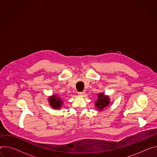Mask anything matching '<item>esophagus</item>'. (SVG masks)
<instances>
[{"mask_svg": "<svg viewBox=\"0 0 157 157\" xmlns=\"http://www.w3.org/2000/svg\"><path fill=\"white\" fill-rule=\"evenodd\" d=\"M85 94V91H81V92H79L78 94L80 96H83Z\"/></svg>", "mask_w": 157, "mask_h": 157, "instance_id": "34e87169", "label": "esophagus"}]
</instances>
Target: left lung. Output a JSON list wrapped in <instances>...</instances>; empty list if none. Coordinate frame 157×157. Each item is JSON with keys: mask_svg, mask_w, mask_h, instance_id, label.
<instances>
[{"mask_svg": "<svg viewBox=\"0 0 157 157\" xmlns=\"http://www.w3.org/2000/svg\"><path fill=\"white\" fill-rule=\"evenodd\" d=\"M98 101L96 102L95 105L99 110H102L104 107L109 104V96H105L104 94H99L98 96Z\"/></svg>", "mask_w": 157, "mask_h": 157, "instance_id": "left-lung-1", "label": "left lung"}]
</instances>
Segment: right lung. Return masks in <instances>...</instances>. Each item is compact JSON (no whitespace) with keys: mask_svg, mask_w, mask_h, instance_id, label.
Segmentation results:
<instances>
[{"mask_svg":"<svg viewBox=\"0 0 157 157\" xmlns=\"http://www.w3.org/2000/svg\"><path fill=\"white\" fill-rule=\"evenodd\" d=\"M49 102L50 103V105L53 109H60L62 105V101L61 99L56 97V96H53L52 98L49 99Z\"/></svg>","mask_w":157,"mask_h":157,"instance_id":"right-lung-1","label":"right lung"}]
</instances>
